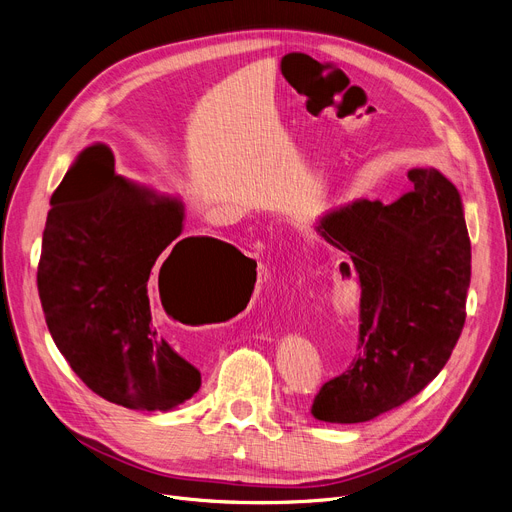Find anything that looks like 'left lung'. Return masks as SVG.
<instances>
[{"label": "left lung", "mask_w": 512, "mask_h": 512, "mask_svg": "<svg viewBox=\"0 0 512 512\" xmlns=\"http://www.w3.org/2000/svg\"><path fill=\"white\" fill-rule=\"evenodd\" d=\"M413 192L393 204L357 198L328 210L318 235L349 254L341 273L362 283L359 351L326 382L312 415L370 422L424 390L465 324L471 242L457 186L434 167L409 169Z\"/></svg>", "instance_id": "obj_1"}]
</instances>
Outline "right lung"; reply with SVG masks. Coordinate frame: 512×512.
Segmentation results:
<instances>
[{
	"mask_svg": "<svg viewBox=\"0 0 512 512\" xmlns=\"http://www.w3.org/2000/svg\"><path fill=\"white\" fill-rule=\"evenodd\" d=\"M179 196L117 175L107 144L76 157L51 196L37 273L49 333L99 397L136 411H173L194 397L200 372L159 335L148 279L159 299L196 306L252 264L217 237L184 231Z\"/></svg>",
	"mask_w": 512,
	"mask_h": 512,
	"instance_id": "right-lung-1",
	"label": "right lung"
}]
</instances>
